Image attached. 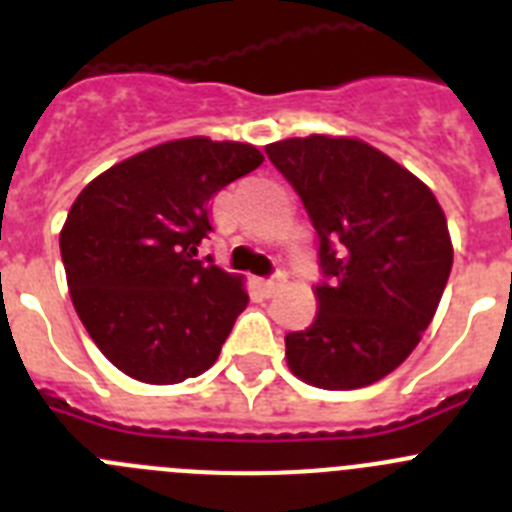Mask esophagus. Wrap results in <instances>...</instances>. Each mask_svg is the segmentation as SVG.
I'll return each mask as SVG.
<instances>
[{
  "mask_svg": "<svg viewBox=\"0 0 512 512\" xmlns=\"http://www.w3.org/2000/svg\"><path fill=\"white\" fill-rule=\"evenodd\" d=\"M284 282H287V279H284V274H274V277H269V279H261L259 287L264 289V295H274V292H277Z\"/></svg>",
  "mask_w": 512,
  "mask_h": 512,
  "instance_id": "obj_1",
  "label": "esophagus"
}]
</instances>
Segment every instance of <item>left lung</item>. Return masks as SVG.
<instances>
[{"mask_svg":"<svg viewBox=\"0 0 512 512\" xmlns=\"http://www.w3.org/2000/svg\"><path fill=\"white\" fill-rule=\"evenodd\" d=\"M266 156L300 194L320 241V312L284 336L289 369L323 390L387 377L418 346L449 282L454 248L441 205L356 138H289Z\"/></svg>","mask_w":512,"mask_h":512,"instance_id":"1","label":"left lung"}]
</instances>
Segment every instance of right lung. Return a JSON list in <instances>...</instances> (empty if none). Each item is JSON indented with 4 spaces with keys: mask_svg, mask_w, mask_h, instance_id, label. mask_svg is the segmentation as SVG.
<instances>
[{
    "mask_svg": "<svg viewBox=\"0 0 512 512\" xmlns=\"http://www.w3.org/2000/svg\"><path fill=\"white\" fill-rule=\"evenodd\" d=\"M248 143L184 138L112 166L71 205L61 259L81 323L112 364L148 384L207 372L248 305L241 277L197 248L212 197L259 169Z\"/></svg>",
    "mask_w": 512,
    "mask_h": 512,
    "instance_id": "right-lung-1",
    "label": "right lung"
}]
</instances>
